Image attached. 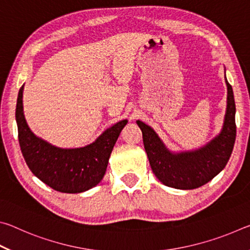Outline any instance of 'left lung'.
Returning <instances> with one entry per match:
<instances>
[{
  "label": "left lung",
  "mask_w": 250,
  "mask_h": 250,
  "mask_svg": "<svg viewBox=\"0 0 250 250\" xmlns=\"http://www.w3.org/2000/svg\"><path fill=\"white\" fill-rule=\"evenodd\" d=\"M226 84L227 110L222 132L200 150L171 153L149 125L137 121L152 171L164 185L179 189L197 188L213 180L226 167L236 139L235 99L227 79Z\"/></svg>",
  "instance_id": "8db88e82"
}]
</instances>
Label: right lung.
<instances>
[{"mask_svg": "<svg viewBox=\"0 0 250 250\" xmlns=\"http://www.w3.org/2000/svg\"><path fill=\"white\" fill-rule=\"evenodd\" d=\"M23 86L16 104L21 151L29 170L46 185L62 193H82L94 188L107 170L108 161L126 120L118 122L91 143L79 149H61L37 138L23 113Z\"/></svg>", "mask_w": 250, "mask_h": 250, "instance_id": "add662e5", "label": "right lung"}]
</instances>
